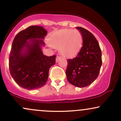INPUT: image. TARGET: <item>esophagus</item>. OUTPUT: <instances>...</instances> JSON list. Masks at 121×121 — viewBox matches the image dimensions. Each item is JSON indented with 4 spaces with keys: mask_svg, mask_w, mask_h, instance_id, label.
<instances>
[{
    "mask_svg": "<svg viewBox=\"0 0 121 121\" xmlns=\"http://www.w3.org/2000/svg\"><path fill=\"white\" fill-rule=\"evenodd\" d=\"M60 59H61L60 57V56H57V57H56V62H57L58 61H59Z\"/></svg>",
    "mask_w": 121,
    "mask_h": 121,
    "instance_id": "1",
    "label": "esophagus"
}]
</instances>
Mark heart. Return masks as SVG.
<instances>
[{"label": "heart", "instance_id": "1", "mask_svg": "<svg viewBox=\"0 0 121 121\" xmlns=\"http://www.w3.org/2000/svg\"><path fill=\"white\" fill-rule=\"evenodd\" d=\"M51 45L59 48V52L66 57H72L77 55L81 49L83 37L78 30L63 29L55 32L51 37Z\"/></svg>", "mask_w": 121, "mask_h": 121}]
</instances>
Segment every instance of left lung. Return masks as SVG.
<instances>
[{
    "instance_id": "obj_1",
    "label": "left lung",
    "mask_w": 121,
    "mask_h": 121,
    "mask_svg": "<svg viewBox=\"0 0 121 121\" xmlns=\"http://www.w3.org/2000/svg\"><path fill=\"white\" fill-rule=\"evenodd\" d=\"M77 29L82 35V47L76 57L67 60L66 75L70 84L83 87L91 85L98 76L102 65V53L93 35L84 28Z\"/></svg>"
}]
</instances>
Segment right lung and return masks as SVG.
Returning <instances> with one entry per match:
<instances>
[{
  "label": "right lung",
  "mask_w": 121,
  "mask_h": 121,
  "mask_svg": "<svg viewBox=\"0 0 121 121\" xmlns=\"http://www.w3.org/2000/svg\"><path fill=\"white\" fill-rule=\"evenodd\" d=\"M47 31L43 27L32 26L19 32L12 42L9 69L16 84L28 90L36 89L47 83L56 55H43L41 47Z\"/></svg>",
  "instance_id": "1"
}]
</instances>
